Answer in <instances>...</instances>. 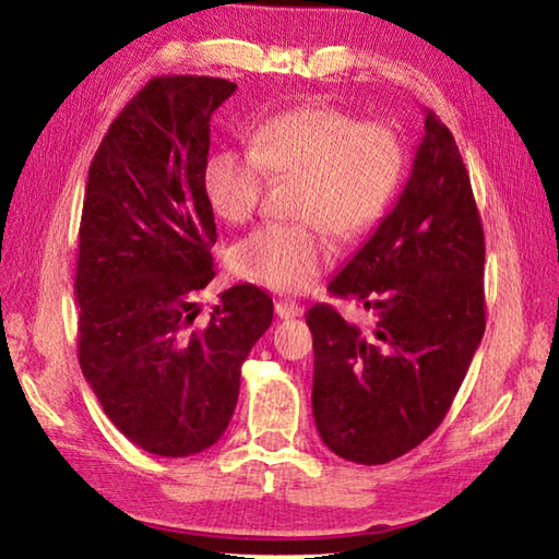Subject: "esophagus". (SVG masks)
<instances>
[{
    "mask_svg": "<svg viewBox=\"0 0 559 559\" xmlns=\"http://www.w3.org/2000/svg\"><path fill=\"white\" fill-rule=\"evenodd\" d=\"M302 313V308L298 306L296 300H278L276 302V316L281 320H290V318H298Z\"/></svg>",
    "mask_w": 559,
    "mask_h": 559,
    "instance_id": "34e87169",
    "label": "esophagus"
}]
</instances>
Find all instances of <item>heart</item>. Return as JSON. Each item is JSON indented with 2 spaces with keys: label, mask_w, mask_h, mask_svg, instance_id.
<instances>
[{
  "label": "heart",
  "mask_w": 559,
  "mask_h": 559,
  "mask_svg": "<svg viewBox=\"0 0 559 559\" xmlns=\"http://www.w3.org/2000/svg\"><path fill=\"white\" fill-rule=\"evenodd\" d=\"M406 155L396 132L359 122L345 110L302 106L246 132V150L206 157L202 185L219 219L243 224L259 210L266 179H296L290 214L300 222L263 224L231 246L236 276L278 293L308 290L330 266L335 239H357L390 210Z\"/></svg>",
  "instance_id": "obj_1"
}]
</instances>
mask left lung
<instances>
[{"instance_id": "obj_1", "label": "left lung", "mask_w": 559, "mask_h": 559, "mask_svg": "<svg viewBox=\"0 0 559 559\" xmlns=\"http://www.w3.org/2000/svg\"><path fill=\"white\" fill-rule=\"evenodd\" d=\"M412 175L345 269L335 296L362 302V330L328 302L308 310L313 416L340 459L390 463L439 427L486 330L484 226L451 130L424 110Z\"/></svg>"}]
</instances>
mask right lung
<instances>
[{"label":"right lung","mask_w":559,"mask_h":559,"mask_svg":"<svg viewBox=\"0 0 559 559\" xmlns=\"http://www.w3.org/2000/svg\"><path fill=\"white\" fill-rule=\"evenodd\" d=\"M236 83L153 79L110 122L88 169L79 231V362L120 433L167 459L222 439L241 365L273 320L257 286L224 290L210 323L192 293L210 283L216 224L202 173L210 120Z\"/></svg>","instance_id":"add662e5"}]
</instances>
